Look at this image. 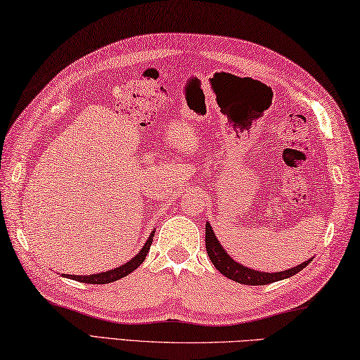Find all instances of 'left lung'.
<instances>
[{"mask_svg":"<svg viewBox=\"0 0 360 360\" xmlns=\"http://www.w3.org/2000/svg\"><path fill=\"white\" fill-rule=\"evenodd\" d=\"M206 252L211 258L212 264L215 266L220 274H224L225 277L231 278L233 282L243 283V285H267V283H274L278 282V280H285L290 278L292 276H296L297 272H300L304 267L309 266L310 259L304 261V263L297 264L296 267H291V269H286L282 272H263V271H255L247 267L244 264L238 263L236 259L230 257L224 247H221L220 240L215 236V233L212 230V226L209 221H206Z\"/></svg>","mask_w":360,"mask_h":360,"instance_id":"left-lung-1","label":"left lung"}]
</instances>
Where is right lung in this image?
Masks as SVG:
<instances>
[{
    "label": "right lung",
    "mask_w": 360,
    "mask_h": 360,
    "mask_svg": "<svg viewBox=\"0 0 360 360\" xmlns=\"http://www.w3.org/2000/svg\"><path fill=\"white\" fill-rule=\"evenodd\" d=\"M154 233L155 231L151 233V236L148 238L145 245L141 247V250L136 253L132 259L127 261V263L121 264V266L115 267V269H110V271H105V272L89 274V276H69V274H61V277L77 280V282H82V283H91V285H105V283L116 282V280H120L122 277L129 276L130 272H134L136 267H139L143 263V261H145L146 255L149 252V247H151V244H153Z\"/></svg>",
    "instance_id": "1"
}]
</instances>
